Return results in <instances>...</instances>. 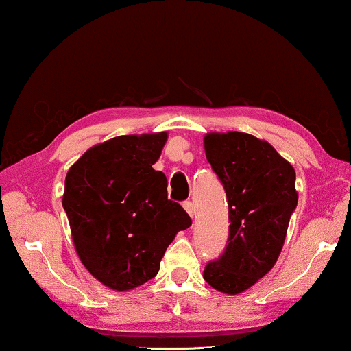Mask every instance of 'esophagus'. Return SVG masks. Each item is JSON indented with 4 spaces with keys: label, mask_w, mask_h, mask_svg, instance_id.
Listing matches in <instances>:
<instances>
[{
    "label": "esophagus",
    "mask_w": 351,
    "mask_h": 351,
    "mask_svg": "<svg viewBox=\"0 0 351 351\" xmlns=\"http://www.w3.org/2000/svg\"><path fill=\"white\" fill-rule=\"evenodd\" d=\"M184 209L189 213L191 217H193V210H195V204L191 201H184Z\"/></svg>",
    "instance_id": "1"
}]
</instances>
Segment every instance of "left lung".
Returning a JSON list of instances; mask_svg holds the SVG:
<instances>
[{
  "mask_svg": "<svg viewBox=\"0 0 351 351\" xmlns=\"http://www.w3.org/2000/svg\"><path fill=\"white\" fill-rule=\"evenodd\" d=\"M204 150L228 203V239L203 278L239 294L271 270L297 208L295 171L275 148L244 132L208 134Z\"/></svg>",
  "mask_w": 351,
  "mask_h": 351,
  "instance_id": "left-lung-1",
  "label": "left lung"
}]
</instances>
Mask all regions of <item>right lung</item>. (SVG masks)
<instances>
[{
    "mask_svg": "<svg viewBox=\"0 0 351 351\" xmlns=\"http://www.w3.org/2000/svg\"><path fill=\"white\" fill-rule=\"evenodd\" d=\"M166 132L119 136L89 148L65 179L62 204L76 252L93 276L128 291L156 276L166 249L191 225L153 169Z\"/></svg>",
    "mask_w": 351,
    "mask_h": 351,
    "instance_id": "add662e5",
    "label": "right lung"
}]
</instances>
